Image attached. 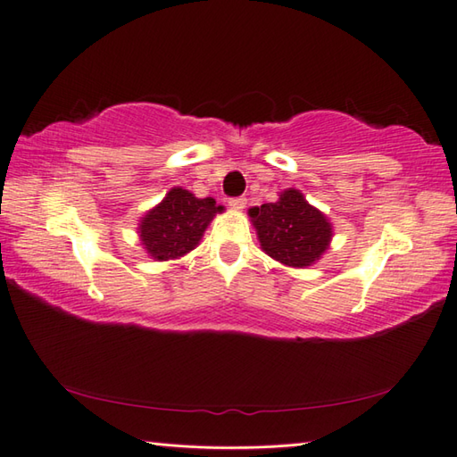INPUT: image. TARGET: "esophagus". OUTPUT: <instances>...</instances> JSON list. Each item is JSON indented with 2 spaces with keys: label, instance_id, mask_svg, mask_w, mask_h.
I'll return each mask as SVG.
<instances>
[{
  "label": "esophagus",
  "instance_id": "1",
  "mask_svg": "<svg viewBox=\"0 0 457 457\" xmlns=\"http://www.w3.org/2000/svg\"><path fill=\"white\" fill-rule=\"evenodd\" d=\"M228 206H230V209H235V211H243L246 206V199H245V196H237V199L228 201Z\"/></svg>",
  "mask_w": 457,
  "mask_h": 457
}]
</instances>
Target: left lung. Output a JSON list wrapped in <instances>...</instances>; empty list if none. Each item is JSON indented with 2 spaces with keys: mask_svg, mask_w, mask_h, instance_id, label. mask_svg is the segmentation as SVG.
Returning <instances> with one entry per match:
<instances>
[{
  "mask_svg": "<svg viewBox=\"0 0 457 457\" xmlns=\"http://www.w3.org/2000/svg\"><path fill=\"white\" fill-rule=\"evenodd\" d=\"M248 217L262 251L290 269L316 264L334 237L328 217L310 204L298 188H284L277 203L253 206Z\"/></svg>",
  "mask_w": 457,
  "mask_h": 457,
  "instance_id": "8db88e82",
  "label": "left lung"
}]
</instances>
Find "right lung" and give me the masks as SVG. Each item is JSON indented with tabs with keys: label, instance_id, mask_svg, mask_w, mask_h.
Masks as SVG:
<instances>
[{
	"label": "right lung",
	"instance_id": "obj_1",
	"mask_svg": "<svg viewBox=\"0 0 457 457\" xmlns=\"http://www.w3.org/2000/svg\"><path fill=\"white\" fill-rule=\"evenodd\" d=\"M222 211L212 196L199 199L183 187H173L139 220L137 232L143 251L157 262L183 258L199 246L214 214Z\"/></svg>",
	"mask_w": 457,
	"mask_h": 457
}]
</instances>
